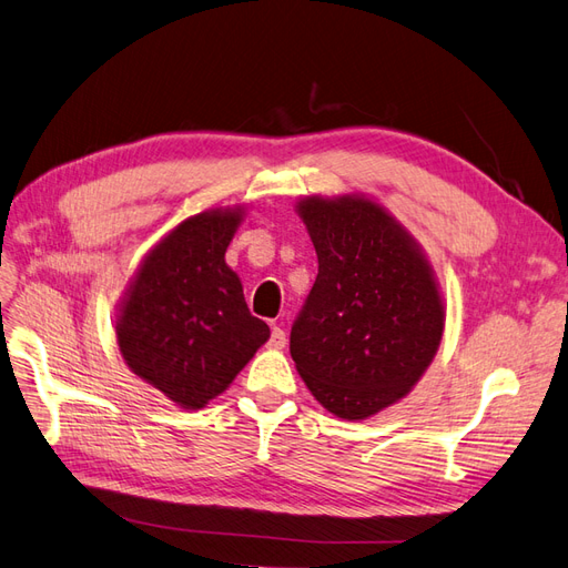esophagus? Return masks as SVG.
I'll return each mask as SVG.
<instances>
[{"label":"esophagus","instance_id":"esophagus-1","mask_svg":"<svg viewBox=\"0 0 568 568\" xmlns=\"http://www.w3.org/2000/svg\"><path fill=\"white\" fill-rule=\"evenodd\" d=\"M267 343H270V348H284L286 346V332L280 329V326H272Z\"/></svg>","mask_w":568,"mask_h":568}]
</instances>
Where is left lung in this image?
I'll return each mask as SVG.
<instances>
[{
    "label": "left lung",
    "instance_id": "obj_1",
    "mask_svg": "<svg viewBox=\"0 0 568 568\" xmlns=\"http://www.w3.org/2000/svg\"><path fill=\"white\" fill-rule=\"evenodd\" d=\"M298 213L317 280L291 324V357L315 398L365 419L419 382L443 334V303L424 255L372 201L305 199Z\"/></svg>",
    "mask_w": 568,
    "mask_h": 568
}]
</instances>
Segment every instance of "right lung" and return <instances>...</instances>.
Instances as JSON below:
<instances>
[{
    "label": "right lung",
    "mask_w": 568,
    "mask_h": 568,
    "mask_svg": "<svg viewBox=\"0 0 568 568\" xmlns=\"http://www.w3.org/2000/svg\"><path fill=\"white\" fill-rule=\"evenodd\" d=\"M239 220L211 211L170 232L136 272L115 326L130 369L182 407L225 390L270 338L225 263Z\"/></svg>",
    "instance_id": "right-lung-1"
}]
</instances>
